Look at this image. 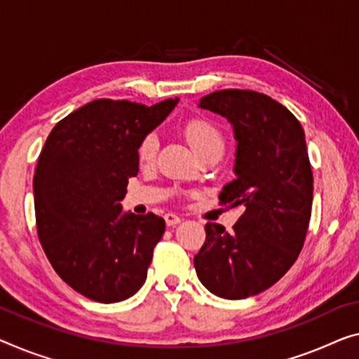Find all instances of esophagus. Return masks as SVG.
I'll list each match as a JSON object with an SVG mask.
<instances>
[{"instance_id": "esophagus-1", "label": "esophagus", "mask_w": 359, "mask_h": 359, "mask_svg": "<svg viewBox=\"0 0 359 359\" xmlns=\"http://www.w3.org/2000/svg\"><path fill=\"white\" fill-rule=\"evenodd\" d=\"M164 221L168 226H177V224L182 222V219L179 216H175V214H172V212H168L164 216Z\"/></svg>"}]
</instances>
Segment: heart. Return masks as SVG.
<instances>
[{
    "label": "heart",
    "instance_id": "obj_1",
    "mask_svg": "<svg viewBox=\"0 0 359 359\" xmlns=\"http://www.w3.org/2000/svg\"><path fill=\"white\" fill-rule=\"evenodd\" d=\"M185 135L196 154L206 151H217L222 154L224 148H226V142H224V137L219 132V128L211 124L210 121L200 119V117L187 122ZM158 147L159 140L154 133H149V135L143 138L140 147H138V159H140V163H151L158 153Z\"/></svg>",
    "mask_w": 359,
    "mask_h": 359
}]
</instances>
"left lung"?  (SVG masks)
I'll return each mask as SVG.
<instances>
[{
  "mask_svg": "<svg viewBox=\"0 0 359 359\" xmlns=\"http://www.w3.org/2000/svg\"><path fill=\"white\" fill-rule=\"evenodd\" d=\"M198 108L232 126L235 179L219 200L243 214L232 232L206 224V242L194 258L196 276L221 298L258 295L290 269L306 237L313 172L303 127L285 106L251 90H219Z\"/></svg>",
  "mask_w": 359,
  "mask_h": 359,
  "instance_id": "1",
  "label": "left lung"
}]
</instances>
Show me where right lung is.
Returning a JSON list of instances; mask_svg holds the SVG:
<instances>
[{
  "mask_svg": "<svg viewBox=\"0 0 359 359\" xmlns=\"http://www.w3.org/2000/svg\"><path fill=\"white\" fill-rule=\"evenodd\" d=\"M179 98L145 106L95 100L57 122L34 177L36 231L61 279L98 303L130 298L147 280L164 219L122 210L138 147Z\"/></svg>",
  "mask_w": 359,
  "mask_h": 359,
  "instance_id": "obj_1",
  "label": "right lung"
}]
</instances>
